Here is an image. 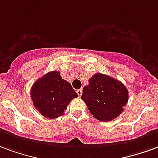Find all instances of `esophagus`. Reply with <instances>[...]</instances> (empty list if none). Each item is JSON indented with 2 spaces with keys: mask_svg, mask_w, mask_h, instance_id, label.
Masks as SVG:
<instances>
[{
  "mask_svg": "<svg viewBox=\"0 0 158 158\" xmlns=\"http://www.w3.org/2000/svg\"><path fill=\"white\" fill-rule=\"evenodd\" d=\"M77 93L78 94V96L81 97V94H82V90H81V89H78V90H77Z\"/></svg>",
  "mask_w": 158,
  "mask_h": 158,
  "instance_id": "obj_1",
  "label": "esophagus"
}]
</instances>
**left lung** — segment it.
<instances>
[{"label":"left lung","instance_id":"left-lung-1","mask_svg":"<svg viewBox=\"0 0 158 158\" xmlns=\"http://www.w3.org/2000/svg\"><path fill=\"white\" fill-rule=\"evenodd\" d=\"M128 98V90L124 84L101 73L89 79L81 95L93 117L105 122L114 119L124 111Z\"/></svg>","mask_w":158,"mask_h":158}]
</instances>
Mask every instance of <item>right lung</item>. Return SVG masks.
<instances>
[{"label": "right lung", "mask_w": 158, "mask_h": 158, "mask_svg": "<svg viewBox=\"0 0 158 158\" xmlns=\"http://www.w3.org/2000/svg\"><path fill=\"white\" fill-rule=\"evenodd\" d=\"M31 98L34 107L46 118H55L64 114L77 93L71 83L62 79L59 71H50L33 83Z\"/></svg>", "instance_id": "right-lung-1"}]
</instances>
